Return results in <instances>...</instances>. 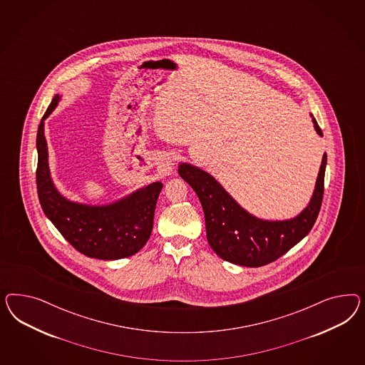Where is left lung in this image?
I'll use <instances>...</instances> for the list:
<instances>
[{
  "mask_svg": "<svg viewBox=\"0 0 365 365\" xmlns=\"http://www.w3.org/2000/svg\"><path fill=\"white\" fill-rule=\"evenodd\" d=\"M61 96L57 93L37 130L36 183L40 205L48 220L78 252L98 259H120L136 255L148 241L156 200L163 187L154 182L110 205L91 206L63 197L53 185L48 165L44 120L53 112Z\"/></svg>",
  "mask_w": 365,
  "mask_h": 365,
  "instance_id": "obj_1",
  "label": "left lung"
}]
</instances>
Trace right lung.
<instances>
[{
	"label": "right lung",
	"mask_w": 365,
	"mask_h": 365,
	"mask_svg": "<svg viewBox=\"0 0 365 365\" xmlns=\"http://www.w3.org/2000/svg\"><path fill=\"white\" fill-rule=\"evenodd\" d=\"M313 123L317 133L322 136L314 118ZM325 167L327 154L322 156L309 205L297 217L285 221H264L252 215L210 174L199 167L180 163L178 173L198 195L211 249L222 259L234 265L259 267L285 255L312 230L320 212Z\"/></svg>",
	"instance_id": "right-lung-1"
}]
</instances>
